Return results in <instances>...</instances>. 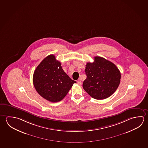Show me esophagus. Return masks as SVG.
Masks as SVG:
<instances>
[{"mask_svg": "<svg viewBox=\"0 0 148 148\" xmlns=\"http://www.w3.org/2000/svg\"><path fill=\"white\" fill-rule=\"evenodd\" d=\"M77 83L79 85H82V82H81V81L80 80H78L77 82Z\"/></svg>", "mask_w": 148, "mask_h": 148, "instance_id": "esophagus-1", "label": "esophagus"}]
</instances>
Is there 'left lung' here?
I'll return each mask as SVG.
<instances>
[{
	"label": "left lung",
	"mask_w": 148,
	"mask_h": 148,
	"mask_svg": "<svg viewBox=\"0 0 148 148\" xmlns=\"http://www.w3.org/2000/svg\"><path fill=\"white\" fill-rule=\"evenodd\" d=\"M85 72L87 78L83 82V88L95 99L108 98L119 86L120 71L113 63L103 58H94L93 62L87 63Z\"/></svg>",
	"instance_id": "8db88e82"
}]
</instances>
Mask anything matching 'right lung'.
Returning a JSON list of instances; mask_svg holds the SVG:
<instances>
[{
    "instance_id": "obj_1",
    "label": "right lung",
    "mask_w": 148,
    "mask_h": 148,
    "mask_svg": "<svg viewBox=\"0 0 148 148\" xmlns=\"http://www.w3.org/2000/svg\"><path fill=\"white\" fill-rule=\"evenodd\" d=\"M61 65L54 55H49L37 66L33 74L37 92L52 102L62 100L76 83L64 72Z\"/></svg>"
}]
</instances>
